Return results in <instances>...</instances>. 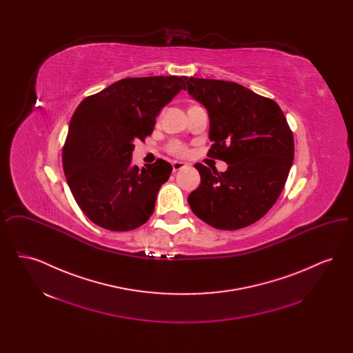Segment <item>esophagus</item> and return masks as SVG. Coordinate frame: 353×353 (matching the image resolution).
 <instances>
[{
	"label": "esophagus",
	"instance_id": "esophagus-1",
	"mask_svg": "<svg viewBox=\"0 0 353 353\" xmlns=\"http://www.w3.org/2000/svg\"><path fill=\"white\" fill-rule=\"evenodd\" d=\"M185 167L184 163H181V161H173L172 163V168H173V172H177V170H180V169H183Z\"/></svg>",
	"mask_w": 353,
	"mask_h": 353
}]
</instances>
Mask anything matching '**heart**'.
Masks as SVG:
<instances>
[{
	"instance_id": "b5f03b06",
	"label": "heart",
	"mask_w": 353,
	"mask_h": 353,
	"mask_svg": "<svg viewBox=\"0 0 353 353\" xmlns=\"http://www.w3.org/2000/svg\"><path fill=\"white\" fill-rule=\"evenodd\" d=\"M169 151L177 154V156H184L186 153V148L180 141H173V143L169 144Z\"/></svg>"
}]
</instances>
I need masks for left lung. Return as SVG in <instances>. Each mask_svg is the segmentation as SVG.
Returning <instances> with one entry per match:
<instances>
[{"label": "left lung", "mask_w": 353, "mask_h": 353, "mask_svg": "<svg viewBox=\"0 0 353 353\" xmlns=\"http://www.w3.org/2000/svg\"><path fill=\"white\" fill-rule=\"evenodd\" d=\"M188 94L208 111V156L225 172L196 164L200 186L192 212L219 230H238L262 219L283 190L294 160V136L281 107L252 90L217 79L186 78ZM185 88V90H186Z\"/></svg>", "instance_id": "left-lung-1"}]
</instances>
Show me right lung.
I'll return each mask as SVG.
<instances>
[{
	"label": "right lung",
	"mask_w": 353,
	"mask_h": 353,
	"mask_svg": "<svg viewBox=\"0 0 353 353\" xmlns=\"http://www.w3.org/2000/svg\"><path fill=\"white\" fill-rule=\"evenodd\" d=\"M186 77L125 78L85 98L75 110L63 147V170L84 214L111 232L145 223L172 165H132L134 140H144Z\"/></svg>",
	"instance_id": "add662e5"
}]
</instances>
